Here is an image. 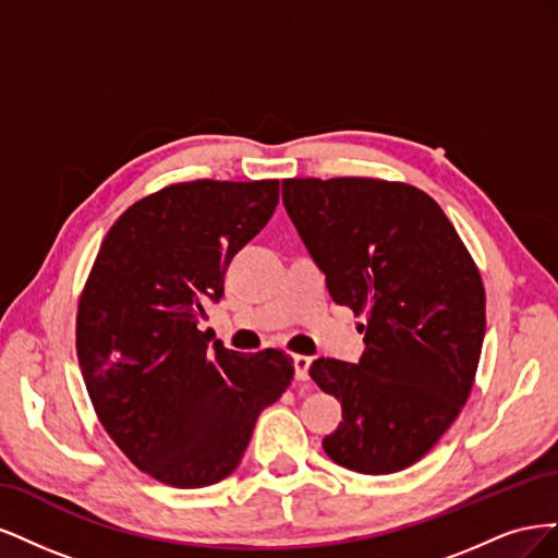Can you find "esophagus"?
Wrapping results in <instances>:
<instances>
[{"label":"esophagus","instance_id":"obj_1","mask_svg":"<svg viewBox=\"0 0 558 558\" xmlns=\"http://www.w3.org/2000/svg\"><path fill=\"white\" fill-rule=\"evenodd\" d=\"M311 364H313V359H311V356H303V354H296V356H294V375H296V380H299V383H305V380H308Z\"/></svg>","mask_w":558,"mask_h":558}]
</instances>
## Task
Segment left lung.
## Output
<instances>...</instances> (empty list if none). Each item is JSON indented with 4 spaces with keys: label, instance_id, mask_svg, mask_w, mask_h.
Masks as SVG:
<instances>
[{
    "label": "left lung",
    "instance_id": "1",
    "mask_svg": "<svg viewBox=\"0 0 558 558\" xmlns=\"http://www.w3.org/2000/svg\"><path fill=\"white\" fill-rule=\"evenodd\" d=\"M282 204L331 299L366 315L356 364L311 366L343 408L322 447L343 469L399 473L469 401L487 329L477 266L442 208L405 183L290 178Z\"/></svg>",
    "mask_w": 558,
    "mask_h": 558
}]
</instances>
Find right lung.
Here are the masks:
<instances>
[{
  "mask_svg": "<svg viewBox=\"0 0 558 558\" xmlns=\"http://www.w3.org/2000/svg\"><path fill=\"white\" fill-rule=\"evenodd\" d=\"M278 185L194 181L146 196L106 233L85 282L76 352L89 401L136 469L171 487L236 471L262 410L292 385L284 352L241 354L199 329Z\"/></svg>",
  "mask_w": 558,
  "mask_h": 558,
  "instance_id": "right-lung-1",
  "label": "right lung"
}]
</instances>
